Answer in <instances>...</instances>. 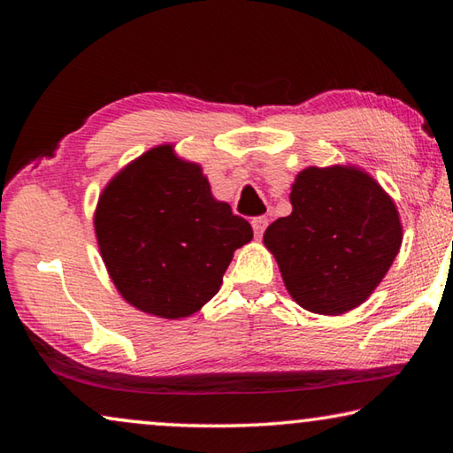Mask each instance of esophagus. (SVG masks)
Returning a JSON list of instances; mask_svg holds the SVG:
<instances>
[{"label": "esophagus", "instance_id": "34e87169", "mask_svg": "<svg viewBox=\"0 0 453 453\" xmlns=\"http://www.w3.org/2000/svg\"><path fill=\"white\" fill-rule=\"evenodd\" d=\"M251 227H254V234H256V237H262L264 229L267 227V218H264V216H257V218H254V219H251Z\"/></svg>", "mask_w": 453, "mask_h": 453}]
</instances>
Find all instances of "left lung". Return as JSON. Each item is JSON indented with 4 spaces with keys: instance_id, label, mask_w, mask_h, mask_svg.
<instances>
[{
    "instance_id": "1",
    "label": "left lung",
    "mask_w": 453,
    "mask_h": 453,
    "mask_svg": "<svg viewBox=\"0 0 453 453\" xmlns=\"http://www.w3.org/2000/svg\"><path fill=\"white\" fill-rule=\"evenodd\" d=\"M289 202V216L264 234L289 296L321 316L362 305L402 248L394 199L362 167L311 165L296 175Z\"/></svg>"
}]
</instances>
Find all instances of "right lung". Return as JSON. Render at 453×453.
<instances>
[{"mask_svg": "<svg viewBox=\"0 0 453 453\" xmlns=\"http://www.w3.org/2000/svg\"><path fill=\"white\" fill-rule=\"evenodd\" d=\"M94 227L107 273L135 310L164 319L196 313L221 288L251 226L211 196L202 165L172 143L142 153L107 181Z\"/></svg>", "mask_w": 453, "mask_h": 453, "instance_id": "1", "label": "right lung"}]
</instances>
